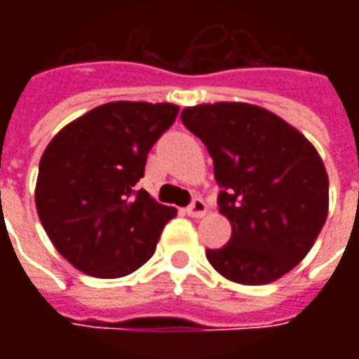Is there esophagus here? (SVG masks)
<instances>
[{
    "instance_id": "esophagus-1",
    "label": "esophagus",
    "mask_w": 359,
    "mask_h": 359,
    "mask_svg": "<svg viewBox=\"0 0 359 359\" xmlns=\"http://www.w3.org/2000/svg\"><path fill=\"white\" fill-rule=\"evenodd\" d=\"M205 211H208V205L203 202L202 198H194L190 205L187 208V213L190 217H203L205 215Z\"/></svg>"
}]
</instances>
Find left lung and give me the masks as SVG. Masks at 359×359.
<instances>
[{"label":"left lung","instance_id":"1","mask_svg":"<svg viewBox=\"0 0 359 359\" xmlns=\"http://www.w3.org/2000/svg\"><path fill=\"white\" fill-rule=\"evenodd\" d=\"M205 144L217 203L233 234L205 250L210 264L241 285H265L300 264L323 229L329 179L316 148L275 113L250 103H203L180 113Z\"/></svg>","mask_w":359,"mask_h":359}]
</instances>
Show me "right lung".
Wrapping results in <instances>:
<instances>
[{"label":"right lung","instance_id":"right-lung-1","mask_svg":"<svg viewBox=\"0 0 359 359\" xmlns=\"http://www.w3.org/2000/svg\"><path fill=\"white\" fill-rule=\"evenodd\" d=\"M172 103L111 102L48 144L36 210L67 262L92 277L130 275L156 252L177 211L138 188L149 149L175 123Z\"/></svg>","mask_w":359,"mask_h":359}]
</instances>
